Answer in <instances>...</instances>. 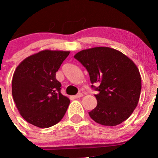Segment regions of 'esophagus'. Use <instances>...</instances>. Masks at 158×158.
Masks as SVG:
<instances>
[{
	"mask_svg": "<svg viewBox=\"0 0 158 158\" xmlns=\"http://www.w3.org/2000/svg\"><path fill=\"white\" fill-rule=\"evenodd\" d=\"M82 96H83V95H82V93H79L77 95H76V96H74V98H75V99H79V98L82 97Z\"/></svg>",
	"mask_w": 158,
	"mask_h": 158,
	"instance_id": "esophagus-1",
	"label": "esophagus"
}]
</instances>
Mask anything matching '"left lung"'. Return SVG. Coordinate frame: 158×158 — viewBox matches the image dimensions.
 Masks as SVG:
<instances>
[{
    "label": "left lung",
    "instance_id": "left-lung-1",
    "mask_svg": "<svg viewBox=\"0 0 158 158\" xmlns=\"http://www.w3.org/2000/svg\"><path fill=\"white\" fill-rule=\"evenodd\" d=\"M86 69L99 93L97 106L90 117L104 126L120 124L137 107L141 91V77L137 65L121 52L109 47L82 50L74 56Z\"/></svg>",
    "mask_w": 158,
    "mask_h": 158
}]
</instances>
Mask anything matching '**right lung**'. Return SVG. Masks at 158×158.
<instances>
[{
	"instance_id": "1",
	"label": "right lung",
	"mask_w": 158,
	"mask_h": 158,
	"mask_svg": "<svg viewBox=\"0 0 158 158\" xmlns=\"http://www.w3.org/2000/svg\"><path fill=\"white\" fill-rule=\"evenodd\" d=\"M69 53L43 50L26 58L15 69L12 96L21 116L31 124L48 128L63 118L70 100L61 93L56 75Z\"/></svg>"
}]
</instances>
